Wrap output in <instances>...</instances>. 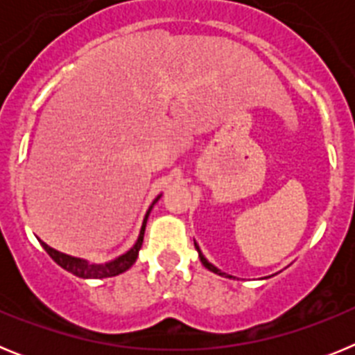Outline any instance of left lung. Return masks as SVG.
<instances>
[{
    "instance_id": "obj_1",
    "label": "left lung",
    "mask_w": 355,
    "mask_h": 355,
    "mask_svg": "<svg viewBox=\"0 0 355 355\" xmlns=\"http://www.w3.org/2000/svg\"><path fill=\"white\" fill-rule=\"evenodd\" d=\"M196 249H197V252H199V258H200V261H202V265H205L206 268H208V270L215 272V274H218V275H225L224 272H220V270H218V268H216V266H213L211 263H209L208 259H206L205 256H202V254H200V250H199V247H197V243H196ZM229 277H231V275H229Z\"/></svg>"
}]
</instances>
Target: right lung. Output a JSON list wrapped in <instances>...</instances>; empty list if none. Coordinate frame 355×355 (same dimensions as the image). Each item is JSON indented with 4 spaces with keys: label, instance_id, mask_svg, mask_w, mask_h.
<instances>
[{
    "label": "right lung",
    "instance_id": "obj_1",
    "mask_svg": "<svg viewBox=\"0 0 355 355\" xmlns=\"http://www.w3.org/2000/svg\"><path fill=\"white\" fill-rule=\"evenodd\" d=\"M158 199L159 197H156V200ZM155 202H153V205H155ZM150 208H153V206H150ZM150 208H149V211H147L146 218H144V224H142V229H140V236H139V240H137V243H135V245L131 247L126 254H122L121 258L106 263V265H90V263H87L85 259L72 258V256H67V254H62V252H58V250L51 249V247L46 245L44 241H40V243H42L44 250H46V252L51 256V259L56 263V265H60L64 270L71 272V274L78 275V277H81V279L114 277V275H119V274H122V272H126L128 268H130V266L137 261V258H139L140 247H142V241H144V231H146L147 216H149Z\"/></svg>",
    "mask_w": 355,
    "mask_h": 355
}]
</instances>
